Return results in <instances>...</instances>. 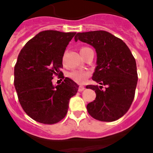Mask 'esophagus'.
<instances>
[{"instance_id": "34e87169", "label": "esophagus", "mask_w": 153, "mask_h": 153, "mask_svg": "<svg viewBox=\"0 0 153 153\" xmlns=\"http://www.w3.org/2000/svg\"><path fill=\"white\" fill-rule=\"evenodd\" d=\"M84 89H85V87H84L83 86H79V89H78V90H79V92H82V91H83Z\"/></svg>"}]
</instances>
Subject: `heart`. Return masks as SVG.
I'll use <instances>...</instances> for the list:
<instances>
[{"label":"heart","instance_id":"obj_1","mask_svg":"<svg viewBox=\"0 0 153 153\" xmlns=\"http://www.w3.org/2000/svg\"><path fill=\"white\" fill-rule=\"evenodd\" d=\"M86 48H82L80 51ZM89 76H90V72L86 70H73L69 73H67V77L77 83H84L89 77Z\"/></svg>","mask_w":153,"mask_h":153}]
</instances>
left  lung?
Returning a JSON list of instances; mask_svg holds the SVG:
<instances>
[{"label":"left lung","instance_id":"8db88e82","mask_svg":"<svg viewBox=\"0 0 153 153\" xmlns=\"http://www.w3.org/2000/svg\"><path fill=\"white\" fill-rule=\"evenodd\" d=\"M93 46L97 67L92 79L100 86L88 85L95 90L96 99L86 106L88 113L101 121H114L127 112L135 96L138 76L134 57L127 45L106 31L79 33L74 38ZM102 85H105L102 89Z\"/></svg>","mask_w":153,"mask_h":153}]
</instances>
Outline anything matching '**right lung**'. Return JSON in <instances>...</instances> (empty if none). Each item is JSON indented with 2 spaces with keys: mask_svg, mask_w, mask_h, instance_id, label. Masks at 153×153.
I'll list each match as a JSON object with an SVG mask.
<instances>
[{
  "mask_svg": "<svg viewBox=\"0 0 153 153\" xmlns=\"http://www.w3.org/2000/svg\"><path fill=\"white\" fill-rule=\"evenodd\" d=\"M76 33L40 32L22 48L14 67V86L27 115L42 124H54L66 116L69 101L79 86L64 78L61 69L67 45ZM64 79L54 87L53 76Z\"/></svg>",
  "mask_w": 153,
  "mask_h": 153,
  "instance_id": "obj_1",
  "label": "right lung"
}]
</instances>
